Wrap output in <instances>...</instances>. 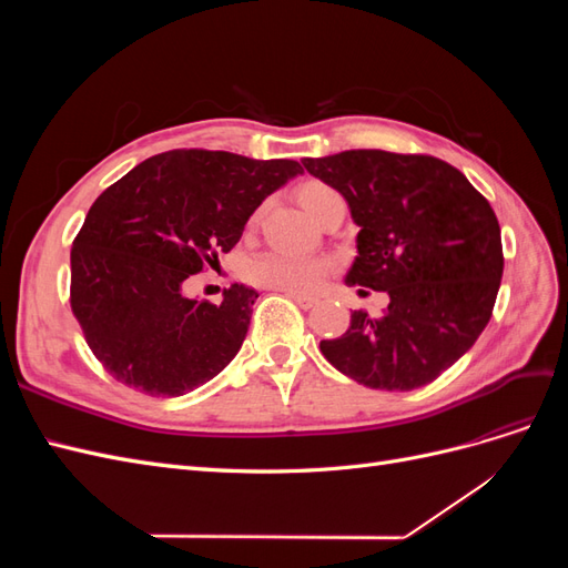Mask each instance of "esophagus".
Returning a JSON list of instances; mask_svg holds the SVG:
<instances>
[{
	"label": "esophagus",
	"instance_id": "esophagus-1",
	"mask_svg": "<svg viewBox=\"0 0 568 568\" xmlns=\"http://www.w3.org/2000/svg\"><path fill=\"white\" fill-rule=\"evenodd\" d=\"M291 301H294L298 307H303V311H311V307L317 305V298L315 296H303V294H286Z\"/></svg>",
	"mask_w": 568,
	"mask_h": 568
}]
</instances>
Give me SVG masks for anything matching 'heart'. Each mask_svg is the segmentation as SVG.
Instances as JSON below:
<instances>
[{
  "label": "heart",
  "instance_id": "b5f03b06",
  "mask_svg": "<svg viewBox=\"0 0 568 568\" xmlns=\"http://www.w3.org/2000/svg\"><path fill=\"white\" fill-rule=\"evenodd\" d=\"M296 199L315 220L322 217L326 205L341 201V194L332 184L322 180H305L296 186ZM257 215L251 217V222ZM334 272L329 257H294L284 253H257L244 267V277L263 288L282 291V294H315Z\"/></svg>",
  "mask_w": 568,
  "mask_h": 568
}]
</instances>
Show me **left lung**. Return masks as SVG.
Returning a JSON list of instances; mask_svg holds the SVG:
<instances>
[{
  "label": "left lung",
  "instance_id": "1",
  "mask_svg": "<svg viewBox=\"0 0 568 568\" xmlns=\"http://www.w3.org/2000/svg\"><path fill=\"white\" fill-rule=\"evenodd\" d=\"M303 165L348 201L359 227L346 284L390 296L384 315L355 311L346 334L320 341L322 355L369 388L432 384L493 315L505 255L488 199L426 153L353 149Z\"/></svg>",
  "mask_w": 568,
  "mask_h": 568
}]
</instances>
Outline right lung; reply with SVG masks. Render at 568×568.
<instances>
[{
	"label": "right lung",
	"instance_id": "1",
	"mask_svg": "<svg viewBox=\"0 0 568 568\" xmlns=\"http://www.w3.org/2000/svg\"><path fill=\"white\" fill-rule=\"evenodd\" d=\"M298 161L173 149L101 192L71 248V311L115 382L178 398L225 369L246 338L253 288L220 303L182 294L189 274L217 263Z\"/></svg>",
	"mask_w": 568,
	"mask_h": 568
}]
</instances>
